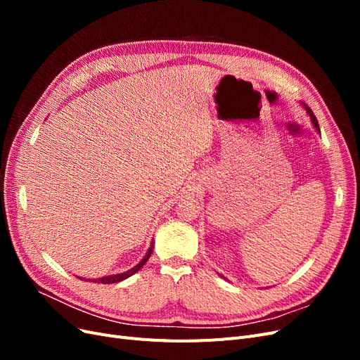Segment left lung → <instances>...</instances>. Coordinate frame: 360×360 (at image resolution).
<instances>
[{"label":"left lung","mask_w":360,"mask_h":360,"mask_svg":"<svg viewBox=\"0 0 360 360\" xmlns=\"http://www.w3.org/2000/svg\"><path fill=\"white\" fill-rule=\"evenodd\" d=\"M303 106H304V110H307V112L309 114V117H311V120H312V124H314V127L315 129H317L319 130V132H320V127H319V122H317V118H315V115H314V112L309 110V108L307 106V105H304L303 103Z\"/></svg>","instance_id":"left-lung-1"}]
</instances>
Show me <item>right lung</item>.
<instances>
[{"mask_svg":"<svg viewBox=\"0 0 360 360\" xmlns=\"http://www.w3.org/2000/svg\"><path fill=\"white\" fill-rule=\"evenodd\" d=\"M151 252H153V243H151V246H150V249H148V252L146 254V257H144L143 259H141L135 267H132L130 270L124 271V274H118V275H111V276H103V278H99V279H93V282H99V284H115V282H120V281H123V279H126V278H129V276H132L134 274H136V271L147 263V259L150 258ZM81 279H82V278H81ZM89 281H90V279H89Z\"/></svg>","mask_w":360,"mask_h":360,"instance_id":"right-lung-1","label":"right lung"}]
</instances>
